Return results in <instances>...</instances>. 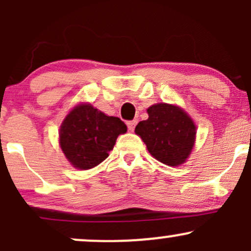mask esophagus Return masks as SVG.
I'll use <instances>...</instances> for the list:
<instances>
[{
    "instance_id": "34e87169",
    "label": "esophagus",
    "mask_w": 251,
    "mask_h": 251,
    "mask_svg": "<svg viewBox=\"0 0 251 251\" xmlns=\"http://www.w3.org/2000/svg\"><path fill=\"white\" fill-rule=\"evenodd\" d=\"M126 124H127V128H128V131L133 132V131H134L135 125H137V120H131V122H127Z\"/></svg>"
}]
</instances>
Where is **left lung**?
<instances>
[{"label": "left lung", "mask_w": 251, "mask_h": 251, "mask_svg": "<svg viewBox=\"0 0 251 251\" xmlns=\"http://www.w3.org/2000/svg\"><path fill=\"white\" fill-rule=\"evenodd\" d=\"M149 119L135 126L134 132L149 152L169 166L184 164L196 142V125L183 108L159 102L148 108Z\"/></svg>", "instance_id": "left-lung-1"}]
</instances>
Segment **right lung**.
I'll use <instances>...</instances> for the list:
<instances>
[{
  "label": "right lung",
  "instance_id": "add662e5",
  "mask_svg": "<svg viewBox=\"0 0 251 251\" xmlns=\"http://www.w3.org/2000/svg\"><path fill=\"white\" fill-rule=\"evenodd\" d=\"M126 131L125 123L119 118L106 116L91 103H80L60 126V148L72 166L88 170L108 157L118 135Z\"/></svg>",
  "mask_w": 251,
  "mask_h": 251
}]
</instances>
